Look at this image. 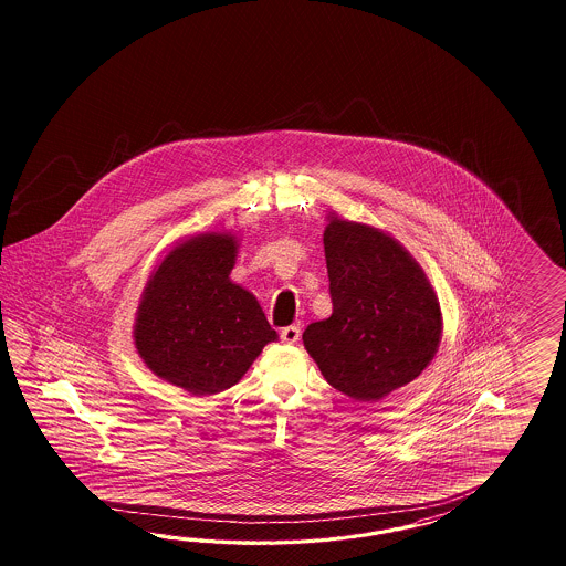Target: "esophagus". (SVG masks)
Segmentation results:
<instances>
[{"instance_id":"esophagus-1","label":"esophagus","mask_w":566,"mask_h":566,"mask_svg":"<svg viewBox=\"0 0 566 566\" xmlns=\"http://www.w3.org/2000/svg\"><path fill=\"white\" fill-rule=\"evenodd\" d=\"M298 336H301V327L298 326H286L280 329V338H282V343H298Z\"/></svg>"}]
</instances>
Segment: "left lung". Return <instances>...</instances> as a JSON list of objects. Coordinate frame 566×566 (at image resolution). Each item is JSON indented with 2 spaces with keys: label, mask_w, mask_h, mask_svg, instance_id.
<instances>
[{
  "label": "left lung",
  "mask_w": 566,
  "mask_h": 566,
  "mask_svg": "<svg viewBox=\"0 0 566 566\" xmlns=\"http://www.w3.org/2000/svg\"><path fill=\"white\" fill-rule=\"evenodd\" d=\"M332 315L303 343L327 384L376 402L428 367L442 338V311L428 275L390 234L329 216L324 232Z\"/></svg>",
  "instance_id": "obj_1"
}]
</instances>
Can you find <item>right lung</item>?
Masks as SVG:
<instances>
[{
  "label": "right lung",
  "instance_id": "add662e5",
  "mask_svg": "<svg viewBox=\"0 0 566 566\" xmlns=\"http://www.w3.org/2000/svg\"><path fill=\"white\" fill-rule=\"evenodd\" d=\"M237 249L230 232L185 240L157 265L140 296V359L190 395L234 386L263 346L277 340L258 298L230 280Z\"/></svg>",
  "mask_w": 566,
  "mask_h": 566
}]
</instances>
